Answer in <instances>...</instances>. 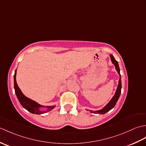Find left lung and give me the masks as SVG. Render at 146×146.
I'll use <instances>...</instances> for the list:
<instances>
[{"label": "left lung", "instance_id": "left-lung-1", "mask_svg": "<svg viewBox=\"0 0 146 146\" xmlns=\"http://www.w3.org/2000/svg\"><path fill=\"white\" fill-rule=\"evenodd\" d=\"M110 58H111V61L112 62V63L115 65V69L117 70V71L119 73V75L120 76V78L119 80V84H118V86L117 88V90L115 92V94L113 95V97H112V98L111 99L110 101L108 102L107 105L102 108V109L100 110H96V111H93V110H88L89 111H90V112L92 113H99V114H104L105 113L108 112V111L110 110L111 109L115 107V105L117 102L118 101L119 98V97L121 94V88H122V83H121V75L120 73V68L119 66V64H118L117 61L115 60V59L114 58L113 56L110 54Z\"/></svg>", "mask_w": 146, "mask_h": 146}]
</instances>
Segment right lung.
<instances>
[{
	"mask_svg": "<svg viewBox=\"0 0 146 146\" xmlns=\"http://www.w3.org/2000/svg\"><path fill=\"white\" fill-rule=\"evenodd\" d=\"M16 72H17V70H15V74L14 75L15 93V95L17 96L19 101L20 102V104H21L22 106L25 108V109H26L27 111H29V112L34 114H42L51 110L52 108H54L55 107V106H46L45 107L47 108V110H40V108L43 107L44 106L41 105L38 103H37L36 102L34 101L29 98H27L23 94V92H21L16 82Z\"/></svg>",
	"mask_w": 146,
	"mask_h": 146,
	"instance_id": "obj_1",
	"label": "right lung"
}]
</instances>
